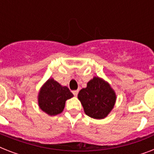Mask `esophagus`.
I'll return each mask as SVG.
<instances>
[{"instance_id": "34e87169", "label": "esophagus", "mask_w": 154, "mask_h": 154, "mask_svg": "<svg viewBox=\"0 0 154 154\" xmlns=\"http://www.w3.org/2000/svg\"><path fill=\"white\" fill-rule=\"evenodd\" d=\"M78 90H73V91H72V94H73V95H74V96H77V94H78Z\"/></svg>"}]
</instances>
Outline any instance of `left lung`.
<instances>
[{
  "label": "left lung",
  "mask_w": 154,
  "mask_h": 154,
  "mask_svg": "<svg viewBox=\"0 0 154 154\" xmlns=\"http://www.w3.org/2000/svg\"><path fill=\"white\" fill-rule=\"evenodd\" d=\"M77 97L84 108L85 114L94 119H103L114 107L116 93L105 80L94 77L81 89Z\"/></svg>",
  "instance_id": "8db88e82"
}]
</instances>
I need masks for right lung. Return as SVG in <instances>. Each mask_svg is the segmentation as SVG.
<instances>
[{
  "label": "right lung",
  "instance_id": "right-lung-1",
  "mask_svg": "<svg viewBox=\"0 0 154 154\" xmlns=\"http://www.w3.org/2000/svg\"><path fill=\"white\" fill-rule=\"evenodd\" d=\"M72 97L73 94L68 87L62 86L53 78H49L40 89L38 105L43 112L49 116H55L62 112L65 101Z\"/></svg>",
  "mask_w": 154,
  "mask_h": 154
}]
</instances>
